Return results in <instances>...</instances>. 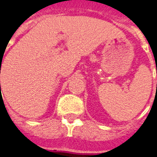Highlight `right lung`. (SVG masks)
<instances>
[{
  "label": "right lung",
  "instance_id": "obj_1",
  "mask_svg": "<svg viewBox=\"0 0 157 157\" xmlns=\"http://www.w3.org/2000/svg\"><path fill=\"white\" fill-rule=\"evenodd\" d=\"M0 85H1V84H0Z\"/></svg>",
  "mask_w": 157,
  "mask_h": 157
}]
</instances>
